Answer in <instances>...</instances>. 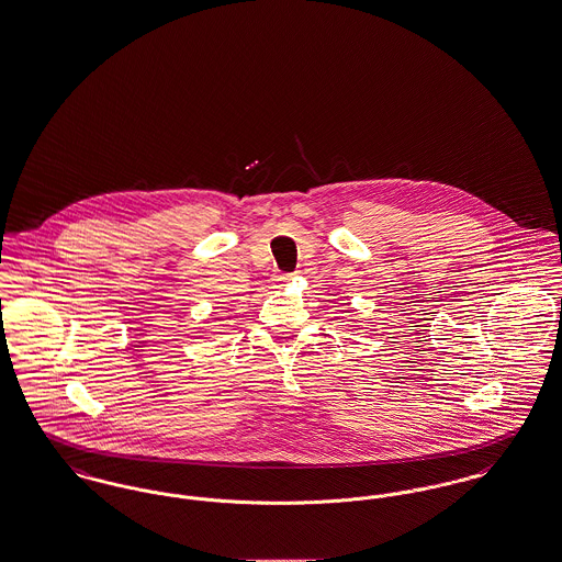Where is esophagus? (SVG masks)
<instances>
[{"label": "esophagus", "instance_id": "esophagus-1", "mask_svg": "<svg viewBox=\"0 0 562 562\" xmlns=\"http://www.w3.org/2000/svg\"><path fill=\"white\" fill-rule=\"evenodd\" d=\"M291 278H293L291 273H276L273 282H276V286H286L291 282Z\"/></svg>", "mask_w": 562, "mask_h": 562}]
</instances>
